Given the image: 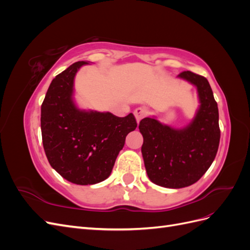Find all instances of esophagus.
Segmentation results:
<instances>
[{"label":"esophagus","instance_id":"obj_1","mask_svg":"<svg viewBox=\"0 0 250 250\" xmlns=\"http://www.w3.org/2000/svg\"><path fill=\"white\" fill-rule=\"evenodd\" d=\"M133 113H134L135 119H137V122L139 123L140 121H141L144 117L147 116L148 110H147V108H145V107H138L137 109L134 110Z\"/></svg>","mask_w":250,"mask_h":250}]
</instances>
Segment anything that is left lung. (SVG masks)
<instances>
[{
	"mask_svg": "<svg viewBox=\"0 0 250 250\" xmlns=\"http://www.w3.org/2000/svg\"><path fill=\"white\" fill-rule=\"evenodd\" d=\"M177 77L197 88L199 107L191 122L174 128L148 117L139 125L147 175L153 184L170 188L198 181L214 162L220 142L218 106L208 81L190 71Z\"/></svg>",
	"mask_w": 250,
	"mask_h": 250,
	"instance_id": "1",
	"label": "left lung"
}]
</instances>
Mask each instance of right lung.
Returning a JSON list of instances; mask_svg holds the SVG:
<instances>
[{"instance_id":"obj_1","label":"right lung","mask_w":250,"mask_h":250,"mask_svg":"<svg viewBox=\"0 0 250 250\" xmlns=\"http://www.w3.org/2000/svg\"><path fill=\"white\" fill-rule=\"evenodd\" d=\"M87 62H78L52 80L42 104V145L51 167L80 186L106 179L123 149L126 135L138 124L132 113L81 109L74 99V80Z\"/></svg>"}]
</instances>
